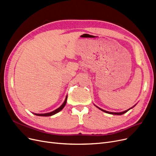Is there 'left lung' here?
I'll use <instances>...</instances> for the list:
<instances>
[{"mask_svg":"<svg viewBox=\"0 0 156 156\" xmlns=\"http://www.w3.org/2000/svg\"><path fill=\"white\" fill-rule=\"evenodd\" d=\"M98 108V107H97ZM100 110H102V111H103L104 112H105V113H109V114H112V115H122V114H124V113H126L128 111H129V109H128V110H126V111H124V112H120V113H113V112H107V111H105V110H103V109H100V108H99Z\"/></svg>","mask_w":156,"mask_h":156,"instance_id":"8db88e82","label":"left lung"}]
</instances>
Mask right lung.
<instances>
[{
  "label": "right lung",
  "instance_id": "right-lung-1",
  "mask_svg": "<svg viewBox=\"0 0 156 156\" xmlns=\"http://www.w3.org/2000/svg\"><path fill=\"white\" fill-rule=\"evenodd\" d=\"M67 96L66 97V98H65V101H64V102L63 103V104L61 105V106H60L59 108H58V109H56V110H54V111H53V112H51V113H44V114H35V115H37V116L47 117V116H51V115H54V114H56V113H58L59 112L61 111V110L65 107V104H66V103H67Z\"/></svg>",
  "mask_w": 156,
  "mask_h": 156
}]
</instances>
